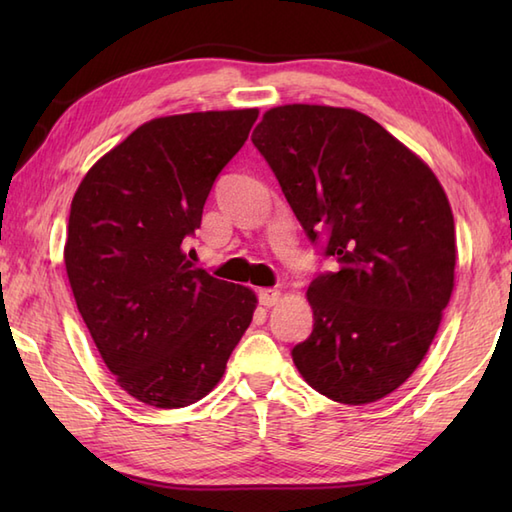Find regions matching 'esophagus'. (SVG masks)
<instances>
[{"instance_id": "obj_1", "label": "esophagus", "mask_w": 512, "mask_h": 512, "mask_svg": "<svg viewBox=\"0 0 512 512\" xmlns=\"http://www.w3.org/2000/svg\"><path fill=\"white\" fill-rule=\"evenodd\" d=\"M257 297H259V303H262L264 308H270V306H275V303L279 301V290H275V288H262L257 292Z\"/></svg>"}]
</instances>
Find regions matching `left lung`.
Returning <instances> with one entry per match:
<instances>
[{
  "instance_id": "obj_1",
  "label": "left lung",
  "mask_w": 512,
  "mask_h": 512,
  "mask_svg": "<svg viewBox=\"0 0 512 512\" xmlns=\"http://www.w3.org/2000/svg\"><path fill=\"white\" fill-rule=\"evenodd\" d=\"M250 140L310 242L339 264L306 292L314 328L292 361L343 405L385 398L429 352L451 299L447 193L383 125L345 107H273Z\"/></svg>"
}]
</instances>
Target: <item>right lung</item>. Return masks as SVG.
<instances>
[{"label":"right lung","instance_id":"1","mask_svg":"<svg viewBox=\"0 0 512 512\" xmlns=\"http://www.w3.org/2000/svg\"><path fill=\"white\" fill-rule=\"evenodd\" d=\"M257 114L154 118L107 151L72 198L63 259L76 308L116 383L145 405L204 398L253 321L255 292L193 268L182 246Z\"/></svg>","mask_w":512,"mask_h":512}]
</instances>
